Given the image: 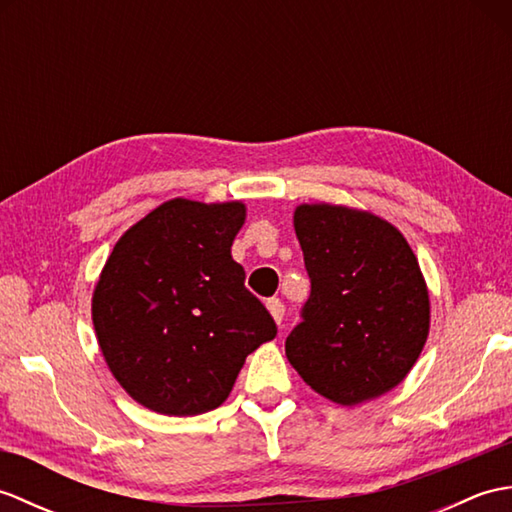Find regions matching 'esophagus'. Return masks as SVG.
<instances>
[{"label": "esophagus", "instance_id": "34e87169", "mask_svg": "<svg viewBox=\"0 0 512 512\" xmlns=\"http://www.w3.org/2000/svg\"><path fill=\"white\" fill-rule=\"evenodd\" d=\"M266 308H268V312L273 314V319L277 321V323H281L284 321V303H281V299H268L266 301Z\"/></svg>", "mask_w": 512, "mask_h": 512}]
</instances>
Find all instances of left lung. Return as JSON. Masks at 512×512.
Masks as SVG:
<instances>
[{"instance_id":"8db88e82","label":"left lung","mask_w":512,"mask_h":512,"mask_svg":"<svg viewBox=\"0 0 512 512\" xmlns=\"http://www.w3.org/2000/svg\"><path fill=\"white\" fill-rule=\"evenodd\" d=\"M295 233L310 277L286 356L336 405L387 394L405 380L429 334V290L396 226L367 211L301 204Z\"/></svg>"}]
</instances>
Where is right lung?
<instances>
[{
  "label": "right lung",
  "instance_id": "right-lung-1",
  "mask_svg": "<svg viewBox=\"0 0 512 512\" xmlns=\"http://www.w3.org/2000/svg\"><path fill=\"white\" fill-rule=\"evenodd\" d=\"M242 202L176 198L118 239L92 297L105 363L140 405L198 416L231 394L246 356L277 325L244 286L231 246Z\"/></svg>",
  "mask_w": 512,
  "mask_h": 512
}]
</instances>
